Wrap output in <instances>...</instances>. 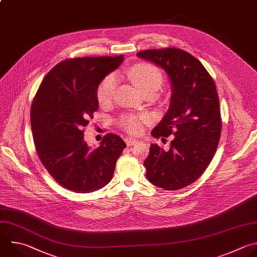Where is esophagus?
<instances>
[{
  "mask_svg": "<svg viewBox=\"0 0 257 257\" xmlns=\"http://www.w3.org/2000/svg\"><path fill=\"white\" fill-rule=\"evenodd\" d=\"M125 142H126L127 146H131V145H135V144H137L139 141H138L137 139L132 138V137H127V138H125Z\"/></svg>",
  "mask_w": 257,
  "mask_h": 257,
  "instance_id": "34e87169",
  "label": "esophagus"
}]
</instances>
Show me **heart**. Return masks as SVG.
I'll list each match as a JSON object with an SVG mask.
<instances>
[{"label":"heart","instance_id":"1","mask_svg":"<svg viewBox=\"0 0 257 257\" xmlns=\"http://www.w3.org/2000/svg\"><path fill=\"white\" fill-rule=\"evenodd\" d=\"M129 76L137 88L144 94L147 92L156 91L162 82V73L158 67L151 63L140 62L133 65L129 70ZM117 85L115 74L111 73L105 76L99 83L96 96L101 105L108 104L113 99ZM149 121V116L141 115H125L120 119L121 126L130 133H138L141 130L142 124Z\"/></svg>","mask_w":257,"mask_h":257}]
</instances>
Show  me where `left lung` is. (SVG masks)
<instances>
[{
    "label": "left lung",
    "mask_w": 257,
    "mask_h": 257,
    "mask_svg": "<svg viewBox=\"0 0 257 257\" xmlns=\"http://www.w3.org/2000/svg\"><path fill=\"white\" fill-rule=\"evenodd\" d=\"M137 56L163 68L173 90L169 109L151 134L174 139L168 150L150 145L146 178L158 188L181 190L204 174L218 147L222 119L216 84L204 65L182 49H148Z\"/></svg>",
    "instance_id": "obj_1"
}]
</instances>
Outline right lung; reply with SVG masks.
<instances>
[{
    "label": "right lung",
    "instance_id": "add662e5",
    "mask_svg": "<svg viewBox=\"0 0 257 257\" xmlns=\"http://www.w3.org/2000/svg\"><path fill=\"white\" fill-rule=\"evenodd\" d=\"M123 60V55L65 59L45 75L35 95L31 129L37 154L49 175L69 191L85 194L104 188L126 147L112 133L98 148L83 140V128L99 108L98 85Z\"/></svg>",
    "mask_w": 257,
    "mask_h": 257
}]
</instances>
